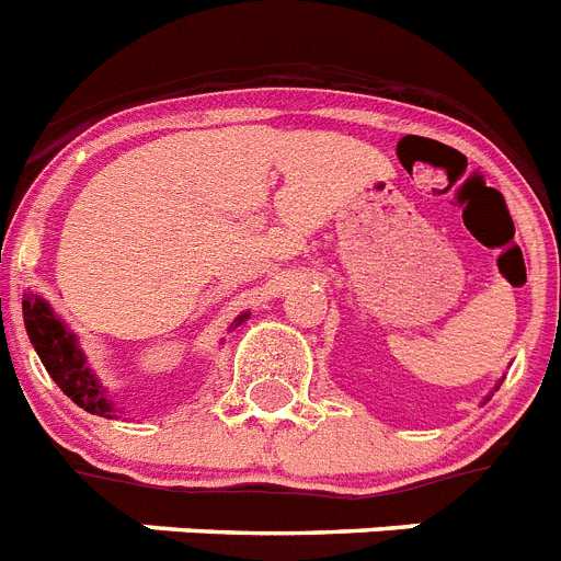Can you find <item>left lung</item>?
Instances as JSON below:
<instances>
[{
    "instance_id": "1",
    "label": "left lung",
    "mask_w": 561,
    "mask_h": 561,
    "mask_svg": "<svg viewBox=\"0 0 561 561\" xmlns=\"http://www.w3.org/2000/svg\"><path fill=\"white\" fill-rule=\"evenodd\" d=\"M496 389H500V382H496V386H494V391H496ZM485 400H488V397H485Z\"/></svg>"
}]
</instances>
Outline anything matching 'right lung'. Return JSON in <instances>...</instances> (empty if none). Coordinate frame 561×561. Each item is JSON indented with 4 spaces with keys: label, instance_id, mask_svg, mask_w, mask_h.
Segmentation results:
<instances>
[{
    "label": "right lung",
    "instance_id": "1",
    "mask_svg": "<svg viewBox=\"0 0 561 561\" xmlns=\"http://www.w3.org/2000/svg\"><path fill=\"white\" fill-rule=\"evenodd\" d=\"M22 314H25L27 337H31L33 348L39 354V360L45 363L47 375L56 380V386L79 409L90 411V414H99V417H118L116 403L110 400L107 389H104L102 380L90 368L88 357H84V352L79 346V337L67 329L65 320L56 318L50 304L42 295L27 291L25 300H22ZM247 318L249 314L234 318L232 327H241Z\"/></svg>",
    "mask_w": 561,
    "mask_h": 561
}]
</instances>
